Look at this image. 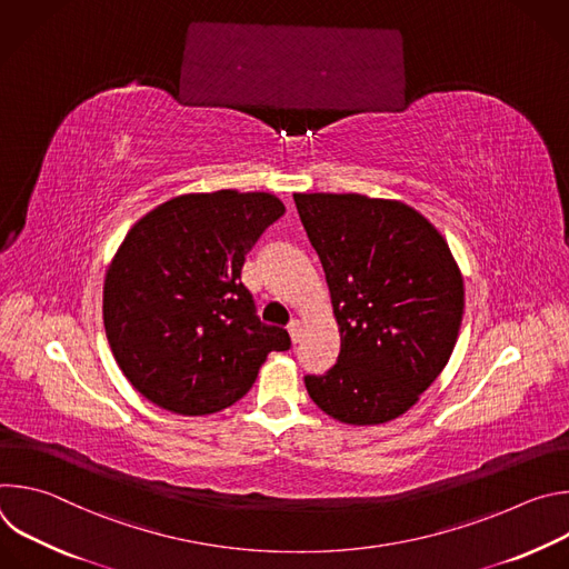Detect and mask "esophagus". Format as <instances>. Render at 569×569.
<instances>
[{"instance_id":"34e87169","label":"esophagus","mask_w":569,"mask_h":569,"mask_svg":"<svg viewBox=\"0 0 569 569\" xmlns=\"http://www.w3.org/2000/svg\"><path fill=\"white\" fill-rule=\"evenodd\" d=\"M303 331H306V327H303V321H301V319H292V321H290L288 333H290L292 345H297V342L303 338Z\"/></svg>"}]
</instances>
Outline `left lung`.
Returning <instances> with one entry per match:
<instances>
[{
    "mask_svg": "<svg viewBox=\"0 0 569 569\" xmlns=\"http://www.w3.org/2000/svg\"><path fill=\"white\" fill-rule=\"evenodd\" d=\"M340 329V356L306 376L321 412L380 426L417 405L457 345L463 277L439 229L410 204L360 193H295Z\"/></svg>",
    "mask_w": 569,
    "mask_h": 569,
    "instance_id": "obj_1",
    "label": "left lung"
}]
</instances>
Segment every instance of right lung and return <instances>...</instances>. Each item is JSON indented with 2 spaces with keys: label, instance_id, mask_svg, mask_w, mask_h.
I'll return each mask as SVG.
<instances>
[{
  "label": "right lung",
  "instance_id": "add662e5",
  "mask_svg": "<svg viewBox=\"0 0 569 569\" xmlns=\"http://www.w3.org/2000/svg\"><path fill=\"white\" fill-rule=\"evenodd\" d=\"M286 213L272 193H187L139 218L103 283V323L130 385L184 417L220 412L254 385L288 331L254 315L240 270Z\"/></svg>",
  "mask_w": 569,
  "mask_h": 569
}]
</instances>
